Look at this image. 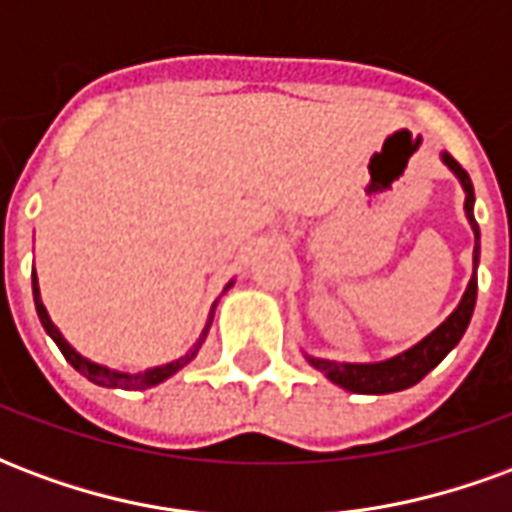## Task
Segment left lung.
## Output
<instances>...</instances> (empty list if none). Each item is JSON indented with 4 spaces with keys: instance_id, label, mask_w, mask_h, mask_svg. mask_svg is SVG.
I'll return each mask as SVG.
<instances>
[{
    "instance_id": "obj_1",
    "label": "left lung",
    "mask_w": 512,
    "mask_h": 512,
    "mask_svg": "<svg viewBox=\"0 0 512 512\" xmlns=\"http://www.w3.org/2000/svg\"><path fill=\"white\" fill-rule=\"evenodd\" d=\"M444 164L461 178L463 189H466V205H463V208H466V216H469V222H472L474 230V268H477V255H480V244H477V241H480V227L474 222L472 213V180H469L466 169H463L450 153H444ZM474 301H477V274L469 279V288L463 293L458 310L452 312L450 318L441 323L436 332L428 334L422 343L414 345L406 354L395 356V359H389V362H378V365H343V362L312 359L310 356V365L315 367V370L326 373V378L334 381L337 386H343L348 392H359V395H386V392L408 389V386H414L417 381H422V378L428 376L430 370L439 365L441 359L458 345V340H461L463 332H466V326L472 321Z\"/></svg>"
}]
</instances>
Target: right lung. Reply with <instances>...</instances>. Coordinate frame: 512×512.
<instances>
[{
	"instance_id": "obj_1",
	"label": "right lung",
	"mask_w": 512,
	"mask_h": 512,
	"mask_svg": "<svg viewBox=\"0 0 512 512\" xmlns=\"http://www.w3.org/2000/svg\"><path fill=\"white\" fill-rule=\"evenodd\" d=\"M32 293H35V307H38V318L40 323H43V329L49 332V337L57 343V348L62 351V356L71 362L79 373H82L84 378H90L93 384L98 386H115V389H147V386H156L161 384V381H167L169 376H175L180 367L189 365L191 359L197 356V351H200L202 340H205V334H208V326H211V321H208V326H205V332L200 334V340L194 343V348H191L189 354L180 356V359H175V362H169V365H161V367H153V370H145V373H136V376H123V373H112V370H106V367L101 365H93V362H87L84 356H79L76 351H73L71 345L62 340V334L57 332V326L49 321V315H46V307L40 304L38 299V279H35V274H32ZM213 318V315H211Z\"/></svg>"
}]
</instances>
